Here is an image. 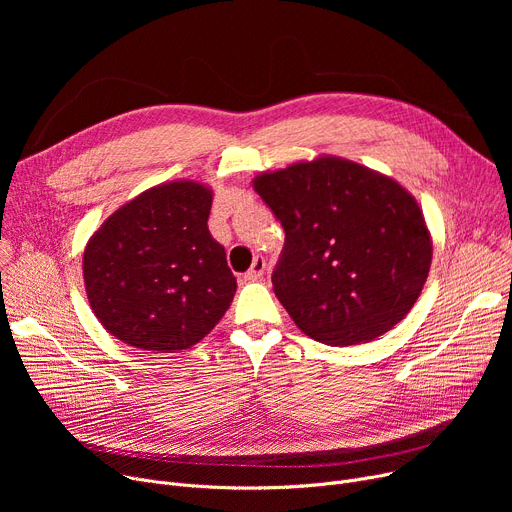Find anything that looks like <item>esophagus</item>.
I'll return each mask as SVG.
<instances>
[{"instance_id":"1","label":"esophagus","mask_w":512,"mask_h":512,"mask_svg":"<svg viewBox=\"0 0 512 512\" xmlns=\"http://www.w3.org/2000/svg\"><path fill=\"white\" fill-rule=\"evenodd\" d=\"M263 274H265V259H263V257H255V259H253V265H251V270L245 274V278L251 280V282H255V280H261Z\"/></svg>"}]
</instances>
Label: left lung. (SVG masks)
<instances>
[{"instance_id":"left-lung-1","label":"left lung","mask_w":512,"mask_h":512,"mask_svg":"<svg viewBox=\"0 0 512 512\" xmlns=\"http://www.w3.org/2000/svg\"><path fill=\"white\" fill-rule=\"evenodd\" d=\"M253 188L286 232L272 284L303 334L369 342L413 309L434 249L407 188L334 155L263 172Z\"/></svg>"}]
</instances>
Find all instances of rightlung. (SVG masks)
<instances>
[{
  "label": "right lung",
  "instance_id": "1",
  "mask_svg": "<svg viewBox=\"0 0 512 512\" xmlns=\"http://www.w3.org/2000/svg\"><path fill=\"white\" fill-rule=\"evenodd\" d=\"M211 188L157 184L124 203L89 238L83 276L99 324L132 348L178 353L228 311L236 278L209 234Z\"/></svg>",
  "mask_w": 512,
  "mask_h": 512
}]
</instances>
